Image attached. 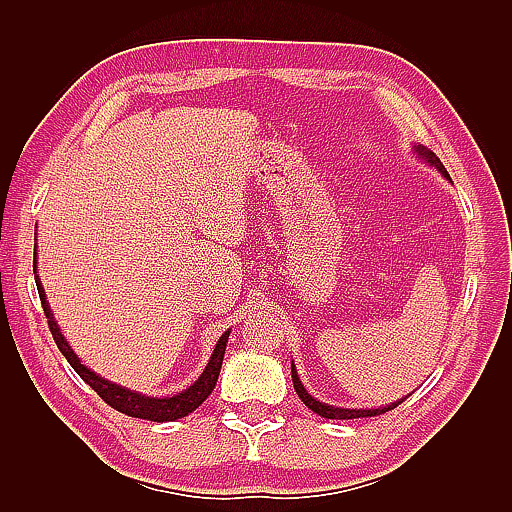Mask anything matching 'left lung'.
I'll return each mask as SVG.
<instances>
[{"label": "left lung", "mask_w": 512, "mask_h": 512, "mask_svg": "<svg viewBox=\"0 0 512 512\" xmlns=\"http://www.w3.org/2000/svg\"><path fill=\"white\" fill-rule=\"evenodd\" d=\"M411 151H413V154H416V158H420L422 162H427L429 167H433L436 171H440L442 176L449 180V173H447V169H444V165L440 162V158H438L436 154H433V151H429L427 147H422V145H413V147H411ZM290 372H292V385H295V391H297V396L301 398L303 405H306L308 409H312L314 413H319L321 418H330V420L372 418V416H380V413H385V411H389V409L398 407L400 402L407 398V396H405V398H400V400H396V402H389V405H385V407H376V409H347V407H334V405H328V402H321V400L314 398L312 394H308V389L303 387L301 378H299V374H297L295 361H292V365H290Z\"/></svg>", "instance_id": "1"}]
</instances>
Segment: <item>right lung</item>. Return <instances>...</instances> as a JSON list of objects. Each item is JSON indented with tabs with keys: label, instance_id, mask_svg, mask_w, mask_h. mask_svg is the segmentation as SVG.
<instances>
[{
	"label": "right lung",
	"instance_id": "obj_1",
	"mask_svg": "<svg viewBox=\"0 0 512 512\" xmlns=\"http://www.w3.org/2000/svg\"><path fill=\"white\" fill-rule=\"evenodd\" d=\"M35 281H37V290H39V297H41L43 312H46V317H48V328L54 336V343H57L61 354L68 358V363L72 365L74 372L79 374L85 380V383H88L96 391V394H99L107 402V405L114 407L116 411L125 413V416L140 418V420L173 422V420L184 418V416H189V413H193L206 398H209V394L215 389L217 376H220L222 361H224L228 334H231V330H226L220 336V339H217L209 363H206L204 372L198 376V380H195L193 385H189L187 389L180 391V394H173V396H147V394H143V391L127 389L123 385H116V383H112V380L99 376L96 372H92L88 365H83L81 358L76 356V352L72 350V345L63 336L59 323L54 321V314L50 310L46 290H43L41 279L37 275V248H35Z\"/></svg>",
	"mask_w": 512,
	"mask_h": 512
}]
</instances>
